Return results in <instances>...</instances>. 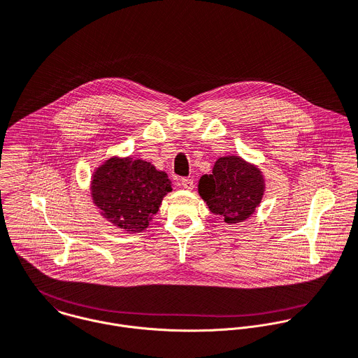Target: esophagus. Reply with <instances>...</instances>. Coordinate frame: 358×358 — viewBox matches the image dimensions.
I'll return each instance as SVG.
<instances>
[{
  "mask_svg": "<svg viewBox=\"0 0 358 358\" xmlns=\"http://www.w3.org/2000/svg\"><path fill=\"white\" fill-rule=\"evenodd\" d=\"M180 186H182L183 189H186V190H193L194 182H193V179H182V180H180Z\"/></svg>",
  "mask_w": 358,
  "mask_h": 358,
  "instance_id": "34e87169",
  "label": "esophagus"
}]
</instances>
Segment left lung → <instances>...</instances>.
Returning <instances> with one entry per match:
<instances>
[{
  "label": "left lung",
  "instance_id": "8db88e82",
  "mask_svg": "<svg viewBox=\"0 0 358 358\" xmlns=\"http://www.w3.org/2000/svg\"><path fill=\"white\" fill-rule=\"evenodd\" d=\"M265 192V179L259 168L238 155L221 157L213 173L199 180V194L210 211L221 215L227 224L250 218L259 206Z\"/></svg>",
  "mask_w": 358,
  "mask_h": 358
}]
</instances>
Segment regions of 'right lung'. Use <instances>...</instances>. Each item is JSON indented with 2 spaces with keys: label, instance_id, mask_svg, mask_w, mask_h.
Returning <instances> with one entry per match:
<instances>
[{
  "label": "right lung",
  "instance_id": "obj_1",
  "mask_svg": "<svg viewBox=\"0 0 358 358\" xmlns=\"http://www.w3.org/2000/svg\"><path fill=\"white\" fill-rule=\"evenodd\" d=\"M93 204L114 227L129 234L148 228L172 182L151 162L131 157H111L92 176Z\"/></svg>",
  "mask_w": 358,
  "mask_h": 358
}]
</instances>
